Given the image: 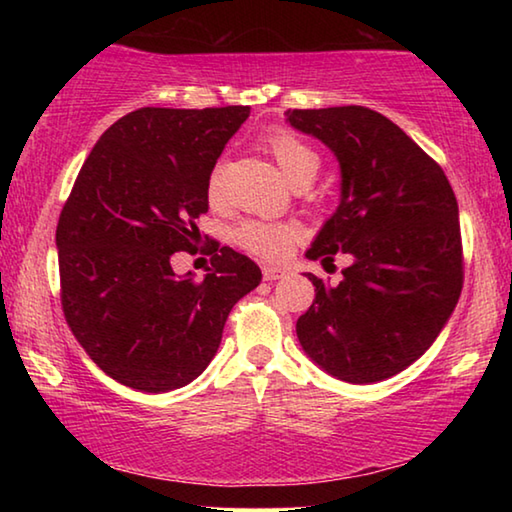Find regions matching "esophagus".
Instances as JSON below:
<instances>
[{
    "mask_svg": "<svg viewBox=\"0 0 512 512\" xmlns=\"http://www.w3.org/2000/svg\"><path fill=\"white\" fill-rule=\"evenodd\" d=\"M262 273H264V280L273 282V280H282V277H287V268H282V266H273V264H266V266L262 268Z\"/></svg>",
    "mask_w": 512,
    "mask_h": 512,
    "instance_id": "obj_1",
    "label": "esophagus"
}]
</instances>
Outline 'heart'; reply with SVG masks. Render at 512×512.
Masks as SVG:
<instances>
[{
	"mask_svg": "<svg viewBox=\"0 0 512 512\" xmlns=\"http://www.w3.org/2000/svg\"><path fill=\"white\" fill-rule=\"evenodd\" d=\"M266 151L273 155L277 167L293 187L311 185L320 169V158L311 146L289 128L275 126L264 135ZM225 198L223 189V164H216L207 178V201L221 205ZM235 244L262 259H280L300 239V228L289 221H262L246 219L232 232Z\"/></svg>",
	"mask_w": 512,
	"mask_h": 512,
	"instance_id": "b5f03b06",
	"label": "heart"
}]
</instances>
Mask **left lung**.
Instances as JSON below:
<instances>
[{"instance_id":"8db88e82","label":"left lung","mask_w":512,"mask_h":512,"mask_svg":"<svg viewBox=\"0 0 512 512\" xmlns=\"http://www.w3.org/2000/svg\"><path fill=\"white\" fill-rule=\"evenodd\" d=\"M287 121L341 164V203L307 257L354 259L334 287L307 273L316 298L298 318V341L336 379L384 381L431 348L461 296L454 189L440 164L375 110H287Z\"/></svg>"}]
</instances>
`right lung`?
Returning <instances> with one entry per match:
<instances>
[{"label":"right lung","instance_id":"add662e5","mask_svg":"<svg viewBox=\"0 0 512 512\" xmlns=\"http://www.w3.org/2000/svg\"><path fill=\"white\" fill-rule=\"evenodd\" d=\"M248 106L140 108L94 144L56 228L60 302L88 357L142 393L187 386L219 350L230 309L262 271L219 244L201 282L171 255L196 248L207 178Z\"/></svg>","mask_w":512,"mask_h":512}]
</instances>
